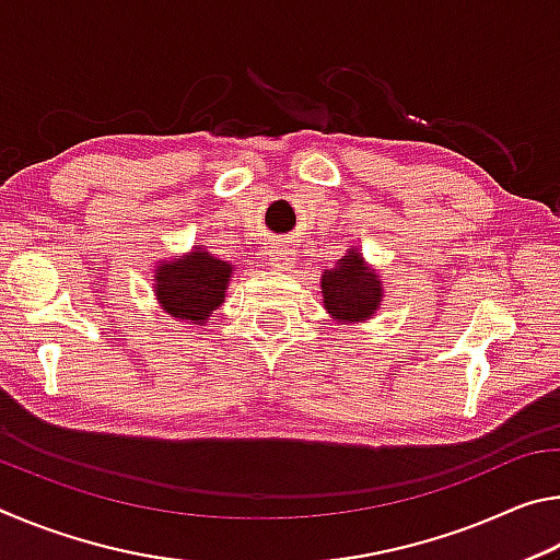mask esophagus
<instances>
[{"instance_id": "34e87169", "label": "esophagus", "mask_w": 560, "mask_h": 560, "mask_svg": "<svg viewBox=\"0 0 560 560\" xmlns=\"http://www.w3.org/2000/svg\"><path fill=\"white\" fill-rule=\"evenodd\" d=\"M269 261H271V267H277V269H291L293 261H296V249H291L289 244L281 242L277 246H271Z\"/></svg>"}]
</instances>
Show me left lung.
Returning <instances> with one entry per match:
<instances>
[{
	"label": "left lung",
	"instance_id": "obj_1",
	"mask_svg": "<svg viewBox=\"0 0 560 560\" xmlns=\"http://www.w3.org/2000/svg\"><path fill=\"white\" fill-rule=\"evenodd\" d=\"M320 293L330 318L338 324H363L381 308L383 281L353 246L334 269L320 273Z\"/></svg>",
	"mask_w": 560,
	"mask_h": 560
}]
</instances>
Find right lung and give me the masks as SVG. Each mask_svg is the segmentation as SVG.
<instances>
[{"label":"right lung","mask_w":560,"mask_h":560,"mask_svg":"<svg viewBox=\"0 0 560 560\" xmlns=\"http://www.w3.org/2000/svg\"><path fill=\"white\" fill-rule=\"evenodd\" d=\"M234 267L212 257L202 244L183 259L163 261L155 269V296L170 316L202 326L214 308L224 303Z\"/></svg>","instance_id":"obj_1"}]
</instances>
